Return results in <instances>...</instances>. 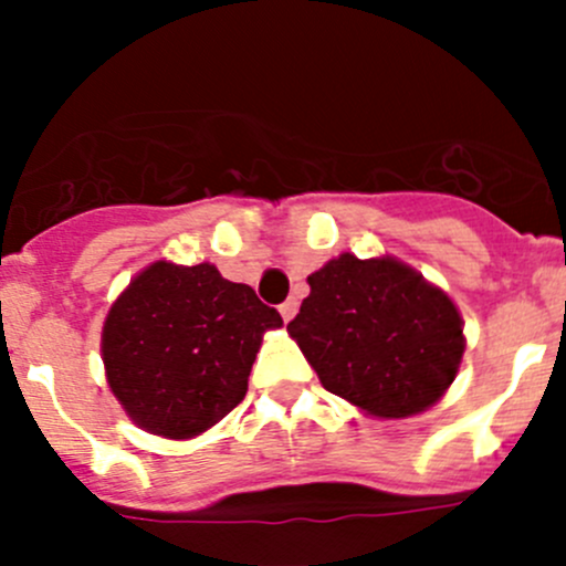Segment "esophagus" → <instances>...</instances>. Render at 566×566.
I'll return each mask as SVG.
<instances>
[{
  "mask_svg": "<svg viewBox=\"0 0 566 566\" xmlns=\"http://www.w3.org/2000/svg\"><path fill=\"white\" fill-rule=\"evenodd\" d=\"M295 312H298V301H293V298L284 301V304L279 306V315L284 317V323H290V319L295 317Z\"/></svg>",
  "mask_w": 566,
  "mask_h": 566,
  "instance_id": "34e87169",
  "label": "esophagus"
}]
</instances>
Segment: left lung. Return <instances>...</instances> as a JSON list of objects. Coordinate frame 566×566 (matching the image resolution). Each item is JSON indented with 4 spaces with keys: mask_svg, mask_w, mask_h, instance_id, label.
Listing matches in <instances>:
<instances>
[{
    "mask_svg": "<svg viewBox=\"0 0 566 566\" xmlns=\"http://www.w3.org/2000/svg\"><path fill=\"white\" fill-rule=\"evenodd\" d=\"M287 325L323 389L375 419H408L438 402L460 373L458 304L416 268L384 254L334 256L312 273Z\"/></svg>",
    "mask_w": 566,
    "mask_h": 566,
    "instance_id": "8db88e82",
    "label": "left lung"
}]
</instances>
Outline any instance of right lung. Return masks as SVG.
<instances>
[{"instance_id":"right-lung-1","label":"right lung","mask_w":566,"mask_h":566,"mask_svg":"<svg viewBox=\"0 0 566 566\" xmlns=\"http://www.w3.org/2000/svg\"><path fill=\"white\" fill-rule=\"evenodd\" d=\"M282 315L210 262L156 260L104 319L106 384L139 430L188 441L219 424L249 389L262 334Z\"/></svg>"}]
</instances>
